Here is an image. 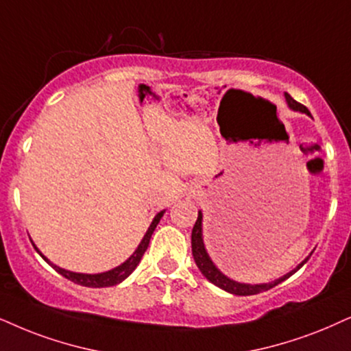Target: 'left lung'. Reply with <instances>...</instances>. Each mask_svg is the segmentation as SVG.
Listing matches in <instances>:
<instances>
[{
    "label": "left lung",
    "instance_id": "obj_1",
    "mask_svg": "<svg viewBox=\"0 0 351 351\" xmlns=\"http://www.w3.org/2000/svg\"><path fill=\"white\" fill-rule=\"evenodd\" d=\"M285 99H287V104L290 106L293 112H301V113H306L308 117H311V113H309V110L306 108L304 105L298 104V101L291 99L290 95L285 94ZM191 247H193V256H194V261H196V265L201 270L204 277L207 278L208 282H212L214 285H217L221 290L228 291V293L232 295H238V296H250V295H257L261 293V291H267L270 288H274L275 285H278V283H282L283 280H287L288 277H291L296 270H300L303 265L308 263V259L311 257L309 254L303 263L296 265V269L291 270V272H288L283 275V277L277 278V280L270 282V283H259V285H251V283H239L237 280H232V278H228L227 275L221 274L219 269L215 267V264L212 263L210 256L207 254L206 251V246H204V239H202V212H199L197 214V220L196 223H194L193 227V233H191Z\"/></svg>",
    "mask_w": 351,
    "mask_h": 351
}]
</instances>
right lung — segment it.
<instances>
[{
  "instance_id": "add662e5",
  "label": "right lung",
  "mask_w": 351,
  "mask_h": 351,
  "mask_svg": "<svg viewBox=\"0 0 351 351\" xmlns=\"http://www.w3.org/2000/svg\"><path fill=\"white\" fill-rule=\"evenodd\" d=\"M163 214H165V210L158 212L157 215L154 217L152 223H150V227L147 232H145L143 241L139 243V246H137V250L132 252L130 259H126L121 265H118V267H114L112 270H106V272H101V274H79V272H71V270H66V269H61L58 267V265H55L53 263H50V261L47 259L45 256L42 254V252L38 251V247L34 245L35 251L38 252L40 256L43 257V259L47 261L48 264L51 265L53 269L56 270L58 274H61L63 277L68 278V280L77 283V285H82V287H90V288H104V287H113V285H118V283H121L124 278H128L130 275L132 274V270H134L137 267V264L141 263V259H143L144 252L145 250H147L149 246V241H150V237H152L154 230L157 228L158 221H160V219L163 217Z\"/></svg>"
}]
</instances>
